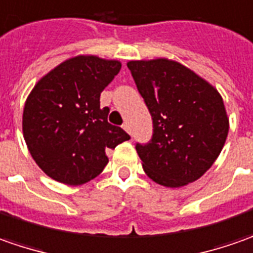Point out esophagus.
Returning a JSON list of instances; mask_svg holds the SVG:
<instances>
[{
    "mask_svg": "<svg viewBox=\"0 0 253 253\" xmlns=\"http://www.w3.org/2000/svg\"><path fill=\"white\" fill-rule=\"evenodd\" d=\"M123 128H125V130H126L127 133H128V134L131 135V128H130V125H128V123H123Z\"/></svg>",
    "mask_w": 253,
    "mask_h": 253,
    "instance_id": "34e87169",
    "label": "esophagus"
}]
</instances>
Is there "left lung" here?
<instances>
[{
  "label": "left lung",
  "mask_w": 253,
  "mask_h": 253,
  "mask_svg": "<svg viewBox=\"0 0 253 253\" xmlns=\"http://www.w3.org/2000/svg\"><path fill=\"white\" fill-rule=\"evenodd\" d=\"M127 67L153 118L151 141L135 145L144 172L167 187L197 180L227 140L230 123L221 95L173 60H135Z\"/></svg>",
  "instance_id": "1"
}]
</instances>
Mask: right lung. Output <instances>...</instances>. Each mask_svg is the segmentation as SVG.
Returning a JSON list of instances; mask_svg holds the SVG:
<instances>
[{
	"instance_id": "obj_1",
	"label": "right lung",
	"mask_w": 253,
	"mask_h": 253,
	"mask_svg": "<svg viewBox=\"0 0 253 253\" xmlns=\"http://www.w3.org/2000/svg\"><path fill=\"white\" fill-rule=\"evenodd\" d=\"M120 68L118 60L77 56L35 85L23 108V138L47 176L66 185L86 183L109 162L106 150L130 138L108 122L109 108L100 109V92Z\"/></svg>"
}]
</instances>
